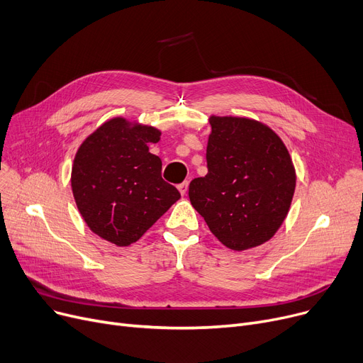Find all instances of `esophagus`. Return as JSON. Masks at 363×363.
Here are the masks:
<instances>
[{"instance_id":"obj_1","label":"esophagus","mask_w":363,"mask_h":363,"mask_svg":"<svg viewBox=\"0 0 363 363\" xmlns=\"http://www.w3.org/2000/svg\"><path fill=\"white\" fill-rule=\"evenodd\" d=\"M188 185H189V182H188V181H185V182H182V184H179V185H178V189H179V193H181L182 196H185V194H186V191H188Z\"/></svg>"}]
</instances>
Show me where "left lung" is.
<instances>
[{
	"label": "left lung",
	"instance_id": "obj_1",
	"mask_svg": "<svg viewBox=\"0 0 363 363\" xmlns=\"http://www.w3.org/2000/svg\"><path fill=\"white\" fill-rule=\"evenodd\" d=\"M207 175L189 184V201L228 249L269 241L290 211L296 169L278 133L259 121L208 118Z\"/></svg>",
	"mask_w": 363,
	"mask_h": 363
}]
</instances>
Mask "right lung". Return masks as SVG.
Wrapping results in <instances>:
<instances>
[{
    "label": "right lung",
    "mask_w": 363,
    "mask_h": 363,
    "mask_svg": "<svg viewBox=\"0 0 363 363\" xmlns=\"http://www.w3.org/2000/svg\"><path fill=\"white\" fill-rule=\"evenodd\" d=\"M162 130L113 118L82 141L72 164V191L82 219L103 240L137 242L181 199L163 181L162 160L148 145Z\"/></svg>",
    "instance_id": "1"
}]
</instances>
